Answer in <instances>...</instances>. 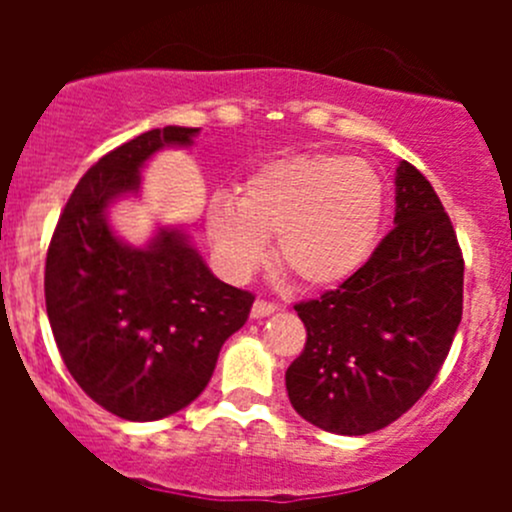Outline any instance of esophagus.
I'll return each mask as SVG.
<instances>
[{
  "mask_svg": "<svg viewBox=\"0 0 512 512\" xmlns=\"http://www.w3.org/2000/svg\"><path fill=\"white\" fill-rule=\"evenodd\" d=\"M275 312H277V304L267 302V299H257V302L252 304V317H255V319L270 317V314H275Z\"/></svg>",
  "mask_w": 512,
  "mask_h": 512,
  "instance_id": "1",
  "label": "esophagus"
}]
</instances>
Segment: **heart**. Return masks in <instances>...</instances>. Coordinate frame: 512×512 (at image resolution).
Instances as JSON below:
<instances>
[{
	"mask_svg": "<svg viewBox=\"0 0 512 512\" xmlns=\"http://www.w3.org/2000/svg\"><path fill=\"white\" fill-rule=\"evenodd\" d=\"M384 223V185L364 160L307 153L270 160L237 188L215 195L205 230L230 275L242 277L267 257L302 287L327 289L352 280L369 262Z\"/></svg>",
	"mask_w": 512,
	"mask_h": 512,
	"instance_id": "1",
	"label": "heart"
}]
</instances>
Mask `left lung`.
I'll use <instances>...</instances> for the list:
<instances>
[{
  "mask_svg": "<svg viewBox=\"0 0 512 512\" xmlns=\"http://www.w3.org/2000/svg\"><path fill=\"white\" fill-rule=\"evenodd\" d=\"M307 344L285 374L304 421L364 436L404 416L446 361L463 314V252L436 190L396 168L389 235L352 280L294 304Z\"/></svg>",
  "mask_w": 512,
  "mask_h": 512,
  "instance_id": "left-lung-1",
  "label": "left lung"
}]
</instances>
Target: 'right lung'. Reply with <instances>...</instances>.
I'll return each mask as SVG.
<instances>
[{"instance_id":"add662e5","label":"right lung","mask_w":512,"mask_h":512,"mask_svg":"<svg viewBox=\"0 0 512 512\" xmlns=\"http://www.w3.org/2000/svg\"><path fill=\"white\" fill-rule=\"evenodd\" d=\"M195 136L198 128H153L106 153L74 188L46 252V314L61 359L126 421H158L198 399L255 302L220 282L178 227L131 247L108 225L111 203L141 188L146 160Z\"/></svg>"}]
</instances>
